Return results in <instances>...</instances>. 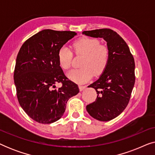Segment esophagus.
<instances>
[{"instance_id":"1","label":"esophagus","mask_w":155,"mask_h":155,"mask_svg":"<svg viewBox=\"0 0 155 155\" xmlns=\"http://www.w3.org/2000/svg\"><path fill=\"white\" fill-rule=\"evenodd\" d=\"M86 88V86H84V85H82V84H80L79 85V89H80V91H82V90H84V89Z\"/></svg>"}]
</instances>
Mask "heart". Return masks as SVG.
<instances>
[{
    "label": "heart",
    "mask_w": 155,
    "mask_h": 155,
    "mask_svg": "<svg viewBox=\"0 0 155 155\" xmlns=\"http://www.w3.org/2000/svg\"><path fill=\"white\" fill-rule=\"evenodd\" d=\"M73 52L77 56H82L79 69L72 70L68 73L69 79L78 83L86 82L93 74L98 76L102 74L109 65L110 51L107 46L100 44L95 38L82 37L73 44ZM73 52L66 46H62L58 52V63L64 70L69 69L73 61Z\"/></svg>",
    "instance_id": "b5f03b06"
}]
</instances>
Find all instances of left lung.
I'll use <instances>...</instances> for the list:
<instances>
[{
  "label": "left lung",
  "mask_w": 155,
  "mask_h": 155,
  "mask_svg": "<svg viewBox=\"0 0 155 155\" xmlns=\"http://www.w3.org/2000/svg\"><path fill=\"white\" fill-rule=\"evenodd\" d=\"M82 34L103 38L109 49L107 69L97 81L88 86L96 90V100L86 107L92 117L108 121L120 115L128 104L135 80L134 58L126 41L111 29L84 31Z\"/></svg>",
  "instance_id": "obj_1"
}]
</instances>
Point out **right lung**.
<instances>
[{
  "instance_id": "obj_1",
  "label": "right lung",
  "mask_w": 155,
  "mask_h": 155,
  "mask_svg": "<svg viewBox=\"0 0 155 155\" xmlns=\"http://www.w3.org/2000/svg\"><path fill=\"white\" fill-rule=\"evenodd\" d=\"M76 35L72 31L44 29L26 40L17 56V97L25 113L39 124L60 119L68 100L79 92L78 84L65 75L58 58L59 49ZM56 83L62 86L57 88Z\"/></svg>"
}]
</instances>
